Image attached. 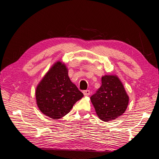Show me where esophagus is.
<instances>
[{"instance_id":"1","label":"esophagus","mask_w":159,"mask_h":159,"mask_svg":"<svg viewBox=\"0 0 159 159\" xmlns=\"http://www.w3.org/2000/svg\"><path fill=\"white\" fill-rule=\"evenodd\" d=\"M83 93L85 96H88L90 95V91L89 90H85L83 91Z\"/></svg>"}]
</instances>
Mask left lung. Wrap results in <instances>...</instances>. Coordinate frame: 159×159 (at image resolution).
<instances>
[{
    "mask_svg": "<svg viewBox=\"0 0 159 159\" xmlns=\"http://www.w3.org/2000/svg\"><path fill=\"white\" fill-rule=\"evenodd\" d=\"M90 99L98 117L107 122L125 113L129 98L116 75H105L102 78L101 87Z\"/></svg>",
    "mask_w": 159,
    "mask_h": 159,
    "instance_id": "left-lung-1",
    "label": "left lung"
}]
</instances>
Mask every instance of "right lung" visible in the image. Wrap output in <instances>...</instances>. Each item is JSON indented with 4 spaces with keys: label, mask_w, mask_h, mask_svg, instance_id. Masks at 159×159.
Returning a JSON list of instances; mask_svg holds the SVG:
<instances>
[{
    "label": "right lung",
    "mask_w": 159,
    "mask_h": 159,
    "mask_svg": "<svg viewBox=\"0 0 159 159\" xmlns=\"http://www.w3.org/2000/svg\"><path fill=\"white\" fill-rule=\"evenodd\" d=\"M36 104L40 111L53 119L68 114L84 94L71 81L66 64L56 61L36 89Z\"/></svg>",
    "instance_id": "1"
}]
</instances>
